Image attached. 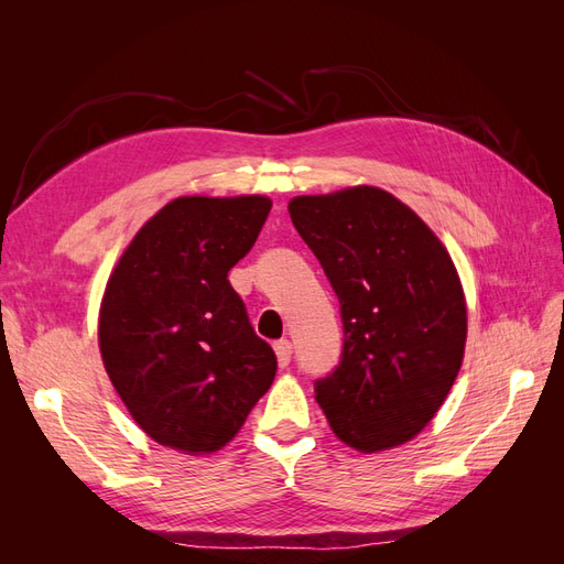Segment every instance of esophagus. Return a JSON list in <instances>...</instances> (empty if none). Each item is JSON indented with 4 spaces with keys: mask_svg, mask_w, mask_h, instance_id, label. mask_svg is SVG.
I'll list each match as a JSON object with an SVG mask.
<instances>
[{
    "mask_svg": "<svg viewBox=\"0 0 564 564\" xmlns=\"http://www.w3.org/2000/svg\"><path fill=\"white\" fill-rule=\"evenodd\" d=\"M292 344H289L286 338H280V340H275V355H278V362H280V367H286L289 365V360H292Z\"/></svg>",
    "mask_w": 564,
    "mask_h": 564,
    "instance_id": "34e87169",
    "label": "esophagus"
}]
</instances>
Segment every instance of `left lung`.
<instances>
[{"label": "left lung", "mask_w": 564, "mask_h": 564, "mask_svg": "<svg viewBox=\"0 0 564 564\" xmlns=\"http://www.w3.org/2000/svg\"><path fill=\"white\" fill-rule=\"evenodd\" d=\"M289 214L344 322L340 360L315 381V400L346 445H402L435 416L464 360L466 301L449 253L406 204L371 185L296 197Z\"/></svg>", "instance_id": "obj_1"}]
</instances>
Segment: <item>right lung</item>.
Returning a JSON list of instances; mask_svg holds the SVG:
<instances>
[{
	"label": "right lung",
	"instance_id": "1",
	"mask_svg": "<svg viewBox=\"0 0 564 564\" xmlns=\"http://www.w3.org/2000/svg\"><path fill=\"white\" fill-rule=\"evenodd\" d=\"M270 207L261 195L178 197L139 230L110 275L100 355L129 414L160 445L220 449L275 379L278 357L228 280Z\"/></svg>",
	"mask_w": 564,
	"mask_h": 564
}]
</instances>
